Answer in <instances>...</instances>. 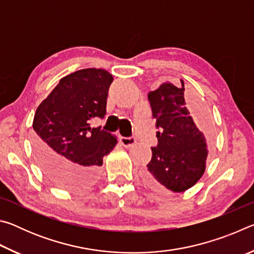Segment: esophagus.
Returning <instances> with one entry per match:
<instances>
[{
    "mask_svg": "<svg viewBox=\"0 0 254 254\" xmlns=\"http://www.w3.org/2000/svg\"><path fill=\"white\" fill-rule=\"evenodd\" d=\"M121 143H122V145L123 147H126V148H130V147H133V145H134L135 143H136V139L134 136H122L121 137Z\"/></svg>",
    "mask_w": 254,
    "mask_h": 254,
    "instance_id": "obj_1",
    "label": "esophagus"
}]
</instances>
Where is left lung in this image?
<instances>
[{"label":"left lung","instance_id":"left-lung-1","mask_svg":"<svg viewBox=\"0 0 254 254\" xmlns=\"http://www.w3.org/2000/svg\"><path fill=\"white\" fill-rule=\"evenodd\" d=\"M184 91L183 80L178 87L166 81L148 94L159 131L144 179L162 191L187 190L198 182L206 168L210 137L196 127L186 107Z\"/></svg>","mask_w":254,"mask_h":254}]
</instances>
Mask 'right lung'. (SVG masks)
I'll return each mask as SVG.
<instances>
[{"label":"right lung","mask_w":254,"mask_h":254,"mask_svg":"<svg viewBox=\"0 0 254 254\" xmlns=\"http://www.w3.org/2000/svg\"><path fill=\"white\" fill-rule=\"evenodd\" d=\"M113 76L87 68L63 77L38 106L33 119L34 152L42 170L66 189H80L97 178L103 157L117 145V136L91 127L93 118L104 119Z\"/></svg>","instance_id":"add662e5"}]
</instances>
